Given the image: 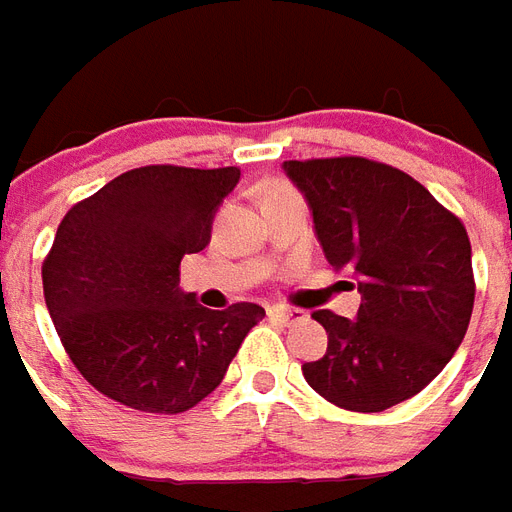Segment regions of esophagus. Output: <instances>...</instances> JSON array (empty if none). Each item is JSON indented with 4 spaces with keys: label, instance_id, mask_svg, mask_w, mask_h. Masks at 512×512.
Here are the masks:
<instances>
[{
    "label": "esophagus",
    "instance_id": "34e87169",
    "mask_svg": "<svg viewBox=\"0 0 512 512\" xmlns=\"http://www.w3.org/2000/svg\"><path fill=\"white\" fill-rule=\"evenodd\" d=\"M268 316L281 321V324H295V321L305 319L303 311H297V308H284V305H273V308H268Z\"/></svg>",
    "mask_w": 512,
    "mask_h": 512
}]
</instances>
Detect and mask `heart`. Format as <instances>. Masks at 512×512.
<instances>
[{
    "label": "heart",
    "mask_w": 512,
    "mask_h": 512,
    "mask_svg": "<svg viewBox=\"0 0 512 512\" xmlns=\"http://www.w3.org/2000/svg\"><path fill=\"white\" fill-rule=\"evenodd\" d=\"M289 193H295V188L284 180H271V183L265 185L263 196L265 199H271V196H289Z\"/></svg>",
    "instance_id": "b5f03b06"
}]
</instances>
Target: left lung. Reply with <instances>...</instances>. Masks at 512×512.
Listing matches in <instances>:
<instances>
[{"label": "left lung", "mask_w": 512, "mask_h": 512, "mask_svg": "<svg viewBox=\"0 0 512 512\" xmlns=\"http://www.w3.org/2000/svg\"><path fill=\"white\" fill-rule=\"evenodd\" d=\"M303 191L324 255L356 276V319L316 311L324 358L305 382L348 412L417 396L468 332L476 281L465 225L406 172L364 156L284 162Z\"/></svg>", "instance_id": "8db88e82"}]
</instances>
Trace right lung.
<instances>
[{
  "instance_id": "1",
  "label": "right lung",
  "mask_w": 512,
  "mask_h": 512,
  "mask_svg": "<svg viewBox=\"0 0 512 512\" xmlns=\"http://www.w3.org/2000/svg\"><path fill=\"white\" fill-rule=\"evenodd\" d=\"M239 177V167L151 164L60 220L42 265L44 300L68 358L103 396L138 412H188L263 321L255 303L209 311L180 289V260L207 247Z\"/></svg>"
}]
</instances>
